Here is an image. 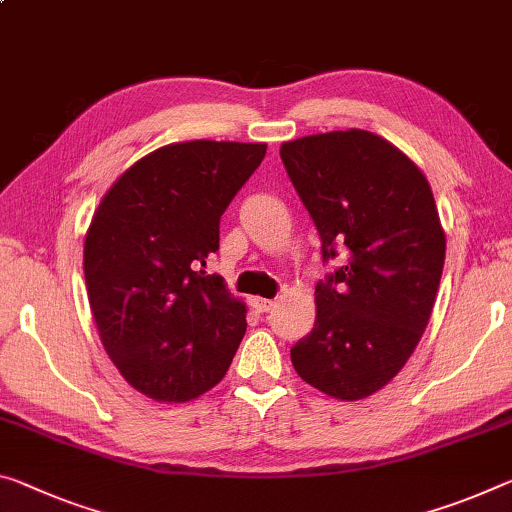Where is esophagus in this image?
Listing matches in <instances>:
<instances>
[{
  "mask_svg": "<svg viewBox=\"0 0 512 512\" xmlns=\"http://www.w3.org/2000/svg\"><path fill=\"white\" fill-rule=\"evenodd\" d=\"M250 303H253V307H255V310L257 312H271L273 310V307H275V300H269V298H253V300H250Z\"/></svg>",
  "mask_w": 512,
  "mask_h": 512,
  "instance_id": "34e87169",
  "label": "esophagus"
}]
</instances>
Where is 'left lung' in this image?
Returning <instances> with one entry per match:
<instances>
[{"label":"left lung","instance_id":"8db88e82","mask_svg":"<svg viewBox=\"0 0 512 512\" xmlns=\"http://www.w3.org/2000/svg\"><path fill=\"white\" fill-rule=\"evenodd\" d=\"M280 159L337 266L291 348L300 378L342 401L385 387L415 351L440 287L446 239L421 170L364 129L282 143Z\"/></svg>","mask_w":512,"mask_h":512}]
</instances>
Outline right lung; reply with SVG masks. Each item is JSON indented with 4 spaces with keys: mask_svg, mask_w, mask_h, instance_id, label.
Listing matches in <instances>:
<instances>
[{
    "mask_svg": "<svg viewBox=\"0 0 512 512\" xmlns=\"http://www.w3.org/2000/svg\"><path fill=\"white\" fill-rule=\"evenodd\" d=\"M264 154V143L166 145L118 177L88 227L84 275L104 351L154 401L221 383L246 335V307L205 266Z\"/></svg>",
    "mask_w": 512,
    "mask_h": 512,
    "instance_id": "add662e5",
    "label": "right lung"
}]
</instances>
